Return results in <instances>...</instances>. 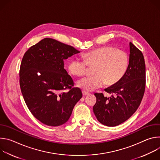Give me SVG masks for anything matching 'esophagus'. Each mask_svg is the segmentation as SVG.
Listing matches in <instances>:
<instances>
[{"mask_svg": "<svg viewBox=\"0 0 160 160\" xmlns=\"http://www.w3.org/2000/svg\"><path fill=\"white\" fill-rule=\"evenodd\" d=\"M82 94H83V96H87V95L89 94L88 92H86V91H85V90H83V91H82Z\"/></svg>", "mask_w": 160, "mask_h": 160, "instance_id": "34e87169", "label": "esophagus"}]
</instances>
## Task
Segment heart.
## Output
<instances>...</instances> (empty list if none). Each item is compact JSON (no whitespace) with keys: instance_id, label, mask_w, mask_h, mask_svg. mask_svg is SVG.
<instances>
[{"instance_id":"b5f03b06","label":"heart","mask_w":160,"mask_h":160,"mask_svg":"<svg viewBox=\"0 0 160 160\" xmlns=\"http://www.w3.org/2000/svg\"><path fill=\"white\" fill-rule=\"evenodd\" d=\"M84 59L77 58L68 64V70L76 77L83 76L88 66H95L93 76L79 80V87L92 91L106 83L112 85L125 74L129 63L127 52L113 46H104L90 51L83 55Z\"/></svg>"}]
</instances>
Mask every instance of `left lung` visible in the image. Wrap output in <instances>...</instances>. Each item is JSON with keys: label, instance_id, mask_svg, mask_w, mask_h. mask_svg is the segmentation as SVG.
Here are the masks:
<instances>
[{"label": "left lung", "instance_id": "8db88e82", "mask_svg": "<svg viewBox=\"0 0 160 160\" xmlns=\"http://www.w3.org/2000/svg\"><path fill=\"white\" fill-rule=\"evenodd\" d=\"M130 58L127 70L117 83L104 89L112 96L95 93L93 111L102 124L115 127L127 120L139 108L146 88V65L142 52L130 42ZM115 97H113V95Z\"/></svg>", "mask_w": 160, "mask_h": 160}]
</instances>
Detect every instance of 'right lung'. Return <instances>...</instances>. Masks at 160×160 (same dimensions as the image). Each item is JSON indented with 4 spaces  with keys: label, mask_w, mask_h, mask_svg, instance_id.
<instances>
[{
    "label": "right lung",
    "mask_w": 160,
    "mask_h": 160,
    "mask_svg": "<svg viewBox=\"0 0 160 160\" xmlns=\"http://www.w3.org/2000/svg\"><path fill=\"white\" fill-rule=\"evenodd\" d=\"M79 52L71 45L45 38L22 57L19 68L21 93L32 115L45 125L56 127L66 123L82 97L81 90L74 87L64 68V59Z\"/></svg>",
    "instance_id": "add662e5"
}]
</instances>
